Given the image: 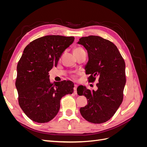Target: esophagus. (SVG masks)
<instances>
[{
    "label": "esophagus",
    "instance_id": "esophagus-1",
    "mask_svg": "<svg viewBox=\"0 0 147 147\" xmlns=\"http://www.w3.org/2000/svg\"><path fill=\"white\" fill-rule=\"evenodd\" d=\"M77 84H75L74 85V93L75 94H77Z\"/></svg>",
    "mask_w": 147,
    "mask_h": 147
}]
</instances>
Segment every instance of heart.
Instances as JSON below:
<instances>
[{"instance_id":"heart-1","label":"heart","mask_w":147,"mask_h":147,"mask_svg":"<svg viewBox=\"0 0 147 147\" xmlns=\"http://www.w3.org/2000/svg\"><path fill=\"white\" fill-rule=\"evenodd\" d=\"M81 50H83V49H82V48H79V47H77V48H75L74 49V51H81Z\"/></svg>"}]
</instances>
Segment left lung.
I'll return each mask as SVG.
<instances>
[{"instance_id": "obj_1", "label": "left lung", "mask_w": 147, "mask_h": 147, "mask_svg": "<svg viewBox=\"0 0 147 147\" xmlns=\"http://www.w3.org/2000/svg\"><path fill=\"white\" fill-rule=\"evenodd\" d=\"M86 49L88 61L85 65L88 81L98 77L97 90L85 86L77 90L78 94L86 97L88 104L81 107L82 116L88 121L100 124L107 121L117 112L123 99L126 84L125 63L117 47L108 40L96 35L83 37L77 42ZM78 89V88H77Z\"/></svg>"}]
</instances>
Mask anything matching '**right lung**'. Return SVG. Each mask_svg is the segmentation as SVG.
Instances as JSON below:
<instances>
[{"label":"right lung","instance_id":"right-lung-1","mask_svg":"<svg viewBox=\"0 0 147 147\" xmlns=\"http://www.w3.org/2000/svg\"><path fill=\"white\" fill-rule=\"evenodd\" d=\"M74 37L46 35L26 46L17 65L15 85L18 102L24 113L33 121L43 123L54 118L60 109V100L72 94L71 81H50L48 72L57 62Z\"/></svg>","mask_w":147,"mask_h":147}]
</instances>
